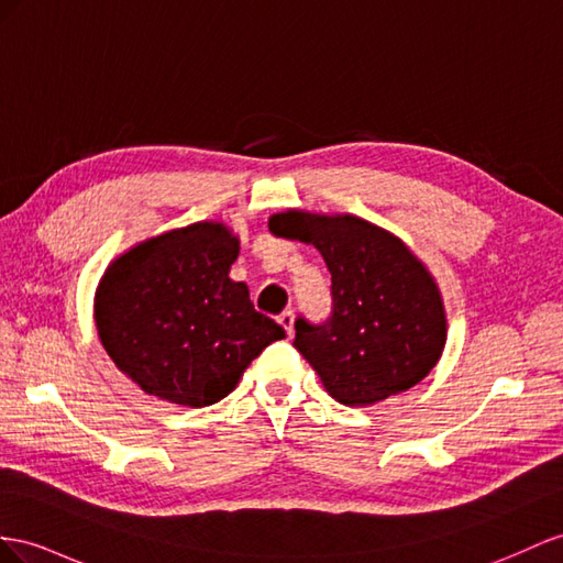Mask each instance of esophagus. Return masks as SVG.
Here are the masks:
<instances>
[{"label": "esophagus", "mask_w": 563, "mask_h": 563, "mask_svg": "<svg viewBox=\"0 0 563 563\" xmlns=\"http://www.w3.org/2000/svg\"><path fill=\"white\" fill-rule=\"evenodd\" d=\"M278 323L285 328L287 335H292V330H295V313H292L290 309H285V311L278 316Z\"/></svg>", "instance_id": "esophagus-1"}]
</instances>
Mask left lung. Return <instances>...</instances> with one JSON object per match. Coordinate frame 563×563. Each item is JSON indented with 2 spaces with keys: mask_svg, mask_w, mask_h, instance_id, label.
I'll use <instances>...</instances> for the list:
<instances>
[{
  "mask_svg": "<svg viewBox=\"0 0 563 563\" xmlns=\"http://www.w3.org/2000/svg\"><path fill=\"white\" fill-rule=\"evenodd\" d=\"M276 238L311 242L333 280V316L295 323V347L344 407H373L419 385L446 342L442 292L428 266L390 230L352 213L280 211Z\"/></svg>",
  "mask_w": 563,
  "mask_h": 563,
  "instance_id": "obj_1",
  "label": "left lung"
}]
</instances>
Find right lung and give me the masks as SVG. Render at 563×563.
Wrapping results in <instances>:
<instances>
[{
  "label": "right lung",
  "mask_w": 563,
  "mask_h": 563,
  "mask_svg": "<svg viewBox=\"0 0 563 563\" xmlns=\"http://www.w3.org/2000/svg\"><path fill=\"white\" fill-rule=\"evenodd\" d=\"M238 254L240 238L225 223L197 221L142 240L107 266L95 325L142 393L190 409L216 405L285 338L254 309L250 287L228 276Z\"/></svg>",
  "instance_id": "add662e5"
}]
</instances>
